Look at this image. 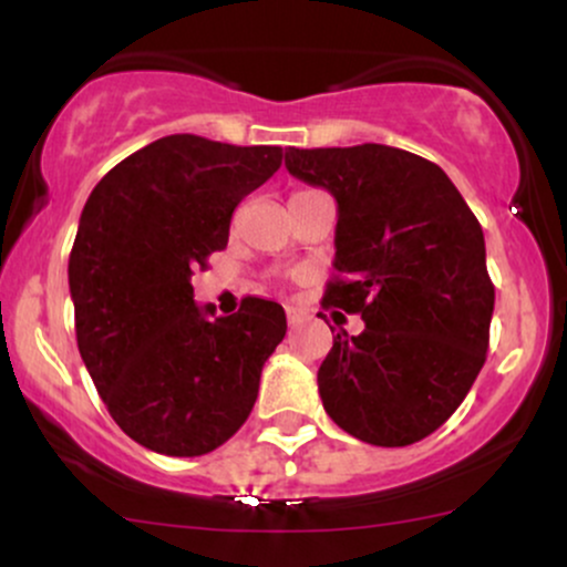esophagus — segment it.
Returning <instances> with one entry per match:
<instances>
[{
	"instance_id": "1",
	"label": "esophagus",
	"mask_w": 567,
	"mask_h": 567,
	"mask_svg": "<svg viewBox=\"0 0 567 567\" xmlns=\"http://www.w3.org/2000/svg\"><path fill=\"white\" fill-rule=\"evenodd\" d=\"M288 322H290V324H298V322H301V315H298L296 309H290V306H288Z\"/></svg>"
}]
</instances>
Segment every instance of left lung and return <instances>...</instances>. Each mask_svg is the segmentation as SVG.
I'll use <instances>...</instances> for the list:
<instances>
[{
  "mask_svg": "<svg viewBox=\"0 0 567 567\" xmlns=\"http://www.w3.org/2000/svg\"><path fill=\"white\" fill-rule=\"evenodd\" d=\"M285 167L338 205L322 303L365 330L333 336L322 405L351 437L405 447L455 413L485 365L496 290L483 226L442 167L383 143L296 148Z\"/></svg>",
  "mask_w": 567,
  "mask_h": 567,
  "instance_id": "8db88e82",
  "label": "left lung"
}]
</instances>
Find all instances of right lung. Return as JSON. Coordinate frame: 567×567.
Masks as SVG:
<instances>
[{
  "label": "right lung",
  "mask_w": 567,
  "mask_h": 567,
  "mask_svg": "<svg viewBox=\"0 0 567 567\" xmlns=\"http://www.w3.org/2000/svg\"><path fill=\"white\" fill-rule=\"evenodd\" d=\"M282 165L279 146L165 135L93 188L69 258L76 347L127 437L162 455H205L245 424L285 309L243 298L210 320L192 269L229 243L234 207Z\"/></svg>",
  "instance_id": "1"
}]
</instances>
